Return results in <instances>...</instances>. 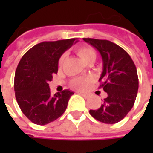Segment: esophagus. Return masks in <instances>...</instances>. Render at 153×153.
Masks as SVG:
<instances>
[{"instance_id":"obj_1","label":"esophagus","mask_w":153,"mask_h":153,"mask_svg":"<svg viewBox=\"0 0 153 153\" xmlns=\"http://www.w3.org/2000/svg\"><path fill=\"white\" fill-rule=\"evenodd\" d=\"M80 96H82L83 97H85V98H88V97H89V94H88V93H81V92H79V93Z\"/></svg>"}]
</instances>
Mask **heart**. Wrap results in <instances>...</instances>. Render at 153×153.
<instances>
[{
	"mask_svg": "<svg viewBox=\"0 0 153 153\" xmlns=\"http://www.w3.org/2000/svg\"><path fill=\"white\" fill-rule=\"evenodd\" d=\"M78 56L80 57V59L84 62V63H88L89 61H95L97 58V53L95 51V49L90 46H82L78 48L76 50ZM65 55L62 56L59 59V66H61L64 63L65 60ZM89 82V79L88 78H84V77H79L75 78L74 79L71 80V87L76 89H83L86 88V86L88 85V83Z\"/></svg>",
	"mask_w": 153,
	"mask_h": 153,
	"instance_id": "b5f03b06",
	"label": "heart"
}]
</instances>
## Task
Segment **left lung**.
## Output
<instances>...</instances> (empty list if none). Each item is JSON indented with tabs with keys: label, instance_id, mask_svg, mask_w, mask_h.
Instances as JSON below:
<instances>
[{
	"label": "left lung",
	"instance_id": "obj_1",
	"mask_svg": "<svg viewBox=\"0 0 153 153\" xmlns=\"http://www.w3.org/2000/svg\"><path fill=\"white\" fill-rule=\"evenodd\" d=\"M83 40L101 54L103 73L99 78V88H103L107 93L100 108L90 110L89 113L100 122L117 123L134 106L138 90L137 67L127 51L117 44L107 40Z\"/></svg>",
	"mask_w": 153,
	"mask_h": 153
}]
</instances>
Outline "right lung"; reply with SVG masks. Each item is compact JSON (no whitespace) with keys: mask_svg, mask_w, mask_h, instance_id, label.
<instances>
[{"mask_svg":"<svg viewBox=\"0 0 153 153\" xmlns=\"http://www.w3.org/2000/svg\"><path fill=\"white\" fill-rule=\"evenodd\" d=\"M77 42L75 38L43 42L22 56L15 73V96L22 112L33 123L46 125L66 110L74 92L65 89L52 96L48 82L57 74L62 54Z\"/></svg>","mask_w":153,"mask_h":153,"instance_id":"obj_1","label":"right lung"}]
</instances>
